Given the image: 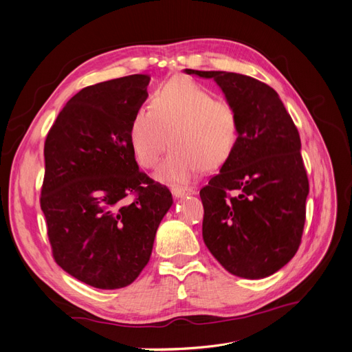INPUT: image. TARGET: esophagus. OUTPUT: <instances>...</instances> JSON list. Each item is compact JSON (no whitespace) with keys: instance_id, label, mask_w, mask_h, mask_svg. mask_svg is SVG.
Instances as JSON below:
<instances>
[{"instance_id":"1","label":"esophagus","mask_w":352,"mask_h":352,"mask_svg":"<svg viewBox=\"0 0 352 352\" xmlns=\"http://www.w3.org/2000/svg\"><path fill=\"white\" fill-rule=\"evenodd\" d=\"M172 194L175 198H182L186 195H195L197 190L194 188H184V186H173Z\"/></svg>"}]
</instances>
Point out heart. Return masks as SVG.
<instances>
[{
    "mask_svg": "<svg viewBox=\"0 0 352 352\" xmlns=\"http://www.w3.org/2000/svg\"><path fill=\"white\" fill-rule=\"evenodd\" d=\"M172 142L155 177L164 184H186L206 167H220L239 138L238 111L229 100L186 78H173L153 95L151 109L138 110L129 141L142 167L153 168Z\"/></svg>",
    "mask_w": 352,
    "mask_h": 352,
    "instance_id": "heart-1",
    "label": "heart"
}]
</instances>
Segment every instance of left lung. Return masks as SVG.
I'll use <instances>...</instances> for the list:
<instances>
[{
    "mask_svg": "<svg viewBox=\"0 0 352 352\" xmlns=\"http://www.w3.org/2000/svg\"><path fill=\"white\" fill-rule=\"evenodd\" d=\"M185 73L214 79L239 117L235 151L199 190L202 238L229 273L267 278L301 243L308 177L300 133L269 85L230 72Z\"/></svg>",
    "mask_w": 352,
    "mask_h": 352,
    "instance_id": "left-lung-1",
    "label": "left lung"
}]
</instances>
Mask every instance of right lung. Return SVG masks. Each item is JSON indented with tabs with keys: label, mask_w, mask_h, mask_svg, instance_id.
Masks as SVG:
<instances>
[{
	"label": "right lung",
	"mask_w": 352,
	"mask_h": 352,
	"mask_svg": "<svg viewBox=\"0 0 352 352\" xmlns=\"http://www.w3.org/2000/svg\"><path fill=\"white\" fill-rule=\"evenodd\" d=\"M148 83V74H131L83 88L45 140L41 210L52 257L98 289H119L140 276L173 204L170 190L138 167L129 141Z\"/></svg>",
	"instance_id": "1"
}]
</instances>
